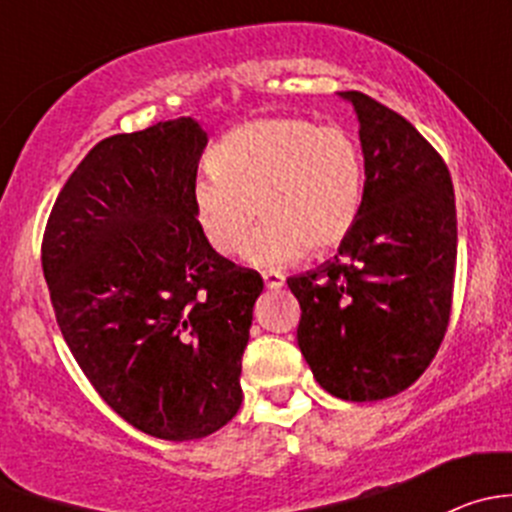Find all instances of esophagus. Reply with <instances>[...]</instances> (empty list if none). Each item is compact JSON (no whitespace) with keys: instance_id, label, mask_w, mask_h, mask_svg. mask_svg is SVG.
<instances>
[{"instance_id":"obj_1","label":"esophagus","mask_w":512,"mask_h":512,"mask_svg":"<svg viewBox=\"0 0 512 512\" xmlns=\"http://www.w3.org/2000/svg\"><path fill=\"white\" fill-rule=\"evenodd\" d=\"M262 280H265L267 289H280V287H285V275H282V272H275V270L262 272Z\"/></svg>"}]
</instances>
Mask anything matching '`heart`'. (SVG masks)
<instances>
[{
  "instance_id": "obj_1",
  "label": "heart",
  "mask_w": 512,
  "mask_h": 512,
  "mask_svg": "<svg viewBox=\"0 0 512 512\" xmlns=\"http://www.w3.org/2000/svg\"><path fill=\"white\" fill-rule=\"evenodd\" d=\"M190 193L195 225L218 255L280 267L339 247L364 205V156L352 133L307 118H260L220 138Z\"/></svg>"
}]
</instances>
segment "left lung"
<instances>
[{
  "label": "left lung",
  "instance_id": "left-lung-1",
  "mask_svg": "<svg viewBox=\"0 0 512 512\" xmlns=\"http://www.w3.org/2000/svg\"><path fill=\"white\" fill-rule=\"evenodd\" d=\"M364 205L332 262L289 277L297 344L324 391L344 401L401 394L428 369L451 319L456 198L436 148L361 91Z\"/></svg>",
  "mask_w": 512,
  "mask_h": 512
}]
</instances>
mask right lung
I'll return each instance as SVG.
<instances>
[{
    "label": "right lung",
    "instance_id": "obj_1",
    "mask_svg": "<svg viewBox=\"0 0 512 512\" xmlns=\"http://www.w3.org/2000/svg\"><path fill=\"white\" fill-rule=\"evenodd\" d=\"M208 133L193 118L103 138L61 188L41 242L56 324L123 421L165 441L223 428L262 292L213 250L190 193Z\"/></svg>",
    "mask_w": 512,
    "mask_h": 512
}]
</instances>
